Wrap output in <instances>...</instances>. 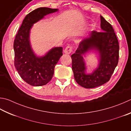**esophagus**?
Returning a JSON list of instances; mask_svg holds the SVG:
<instances>
[{
  "instance_id": "esophagus-1",
  "label": "esophagus",
  "mask_w": 131,
  "mask_h": 131,
  "mask_svg": "<svg viewBox=\"0 0 131 131\" xmlns=\"http://www.w3.org/2000/svg\"><path fill=\"white\" fill-rule=\"evenodd\" d=\"M72 47H71L70 46H67L65 48V49L64 50V53L67 54H70L72 53Z\"/></svg>"
}]
</instances>
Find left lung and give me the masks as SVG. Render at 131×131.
I'll use <instances>...</instances> for the list:
<instances>
[{"label":"left lung","instance_id":"obj_1","mask_svg":"<svg viewBox=\"0 0 131 131\" xmlns=\"http://www.w3.org/2000/svg\"><path fill=\"white\" fill-rule=\"evenodd\" d=\"M100 19L102 32H90L71 56L74 79L85 88H94L108 82L118 63L119 45L115 31L102 16ZM92 51L98 54L99 63L92 73H88L84 57Z\"/></svg>","mask_w":131,"mask_h":131}]
</instances>
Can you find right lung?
<instances>
[{"label":"right lung","instance_id":"right-lung-1","mask_svg":"<svg viewBox=\"0 0 131 131\" xmlns=\"http://www.w3.org/2000/svg\"><path fill=\"white\" fill-rule=\"evenodd\" d=\"M58 9L40 7L26 16L16 35L14 43V65L21 78L34 86H43L51 80L54 70L62 56V47H55L42 56L35 54L30 43V31L33 25L45 16L56 13Z\"/></svg>","mask_w":131,"mask_h":131}]
</instances>
